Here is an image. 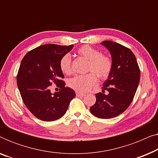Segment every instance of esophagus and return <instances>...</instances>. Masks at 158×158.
I'll return each instance as SVG.
<instances>
[{"instance_id": "esophagus-1", "label": "esophagus", "mask_w": 158, "mask_h": 158, "mask_svg": "<svg viewBox=\"0 0 158 158\" xmlns=\"http://www.w3.org/2000/svg\"><path fill=\"white\" fill-rule=\"evenodd\" d=\"M76 96H85V94H82V93L76 92Z\"/></svg>"}]
</instances>
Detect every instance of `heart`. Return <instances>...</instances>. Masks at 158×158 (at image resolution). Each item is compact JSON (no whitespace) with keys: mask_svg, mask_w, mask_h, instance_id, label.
<instances>
[{"mask_svg":"<svg viewBox=\"0 0 158 158\" xmlns=\"http://www.w3.org/2000/svg\"><path fill=\"white\" fill-rule=\"evenodd\" d=\"M77 55L88 60L87 71L90 72L83 75H77L68 82L69 87L75 91L85 93L89 90L97 81V76L101 80H106L109 76L113 68L111 58L103 55L98 49L83 45L77 49ZM60 69L65 75L73 73L72 60L68 55H64L60 62Z\"/></svg>","mask_w":158,"mask_h":158,"instance_id":"obj_1","label":"heart"}]
</instances>
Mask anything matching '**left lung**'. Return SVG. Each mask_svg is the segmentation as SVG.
Masks as SVG:
<instances>
[{"mask_svg": "<svg viewBox=\"0 0 158 158\" xmlns=\"http://www.w3.org/2000/svg\"><path fill=\"white\" fill-rule=\"evenodd\" d=\"M111 53L113 68L103 83L102 93L96 94V101L90 107L93 115L109 118L123 113L132 101L140 79L137 59L130 49L112 41L101 43ZM105 90L109 91L106 95Z\"/></svg>", "mask_w": 158, "mask_h": 158, "instance_id": "obj_1", "label": "left lung"}]
</instances>
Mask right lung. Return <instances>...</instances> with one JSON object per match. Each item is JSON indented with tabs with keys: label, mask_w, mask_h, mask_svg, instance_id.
I'll return each mask as SVG.
<instances>
[{
	"label": "right lung",
	"mask_w": 158,
	"mask_h": 158,
	"mask_svg": "<svg viewBox=\"0 0 158 158\" xmlns=\"http://www.w3.org/2000/svg\"><path fill=\"white\" fill-rule=\"evenodd\" d=\"M73 45L44 44L29 51L21 61L16 76L22 100L39 119L51 122L61 118L75 96L74 90L65 87L60 69L62 57ZM52 82L61 90L52 94L49 88Z\"/></svg>",
	"instance_id": "right-lung-1"
}]
</instances>
